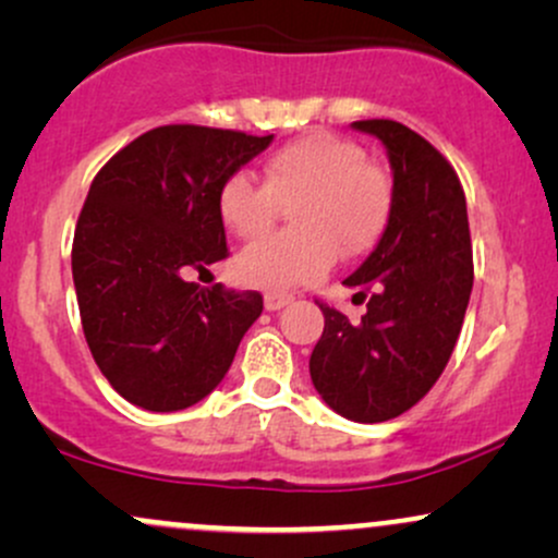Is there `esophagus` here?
<instances>
[{
  "mask_svg": "<svg viewBox=\"0 0 558 558\" xmlns=\"http://www.w3.org/2000/svg\"><path fill=\"white\" fill-rule=\"evenodd\" d=\"M288 304H291V299H288V296H275V293H267V296H265V310L267 312H278Z\"/></svg>",
  "mask_w": 558,
  "mask_h": 558,
  "instance_id": "34e87169",
  "label": "esophagus"
}]
</instances>
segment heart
Segmentation results:
<instances>
[{
	"label": "heart",
	"mask_w": 558,
	"mask_h": 558,
	"mask_svg": "<svg viewBox=\"0 0 558 558\" xmlns=\"http://www.w3.org/2000/svg\"><path fill=\"white\" fill-rule=\"evenodd\" d=\"M257 185L243 172L217 191L222 226L243 241L272 228L275 202L299 196L286 235L254 243L235 259L241 283L275 296L315 283L330 270L338 248L360 257L380 241L390 217V181L367 162L362 146L332 133H310L275 149Z\"/></svg>",
	"instance_id": "b5f03b06"
}]
</instances>
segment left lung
<instances>
[{
    "label": "left lung",
    "mask_w": 558,
    "mask_h": 558,
    "mask_svg": "<svg viewBox=\"0 0 558 558\" xmlns=\"http://www.w3.org/2000/svg\"><path fill=\"white\" fill-rule=\"evenodd\" d=\"M351 128L386 146L390 217L369 257L343 280L367 312L349 319L319 306L325 328L310 375L341 417L386 422L435 386L457 345L475 278L470 222L457 172L420 133L393 120Z\"/></svg>",
    "instance_id": "left-lung-1"
}]
</instances>
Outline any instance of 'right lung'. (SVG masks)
<instances>
[{
  "label": "right lung",
  "instance_id": "add662e5",
  "mask_svg": "<svg viewBox=\"0 0 558 558\" xmlns=\"http://www.w3.org/2000/svg\"><path fill=\"white\" fill-rule=\"evenodd\" d=\"M275 136L162 125L120 149L75 226L73 283L101 375L146 412L194 407L220 386L257 291L198 288L189 270L226 259L217 191Z\"/></svg>",
  "mask_w": 558,
  "mask_h": 558
}]
</instances>
